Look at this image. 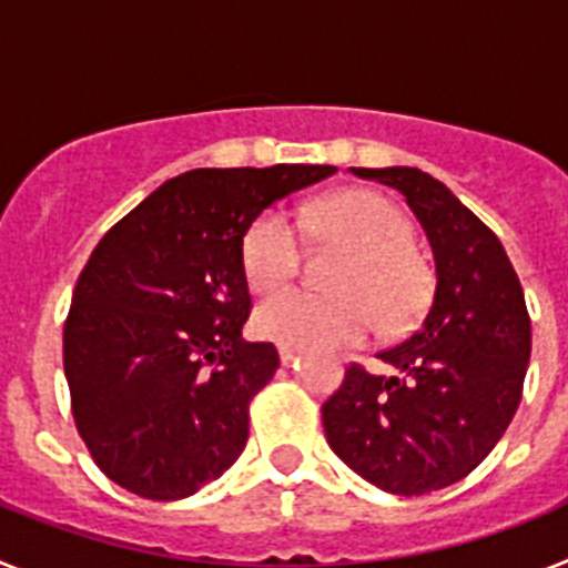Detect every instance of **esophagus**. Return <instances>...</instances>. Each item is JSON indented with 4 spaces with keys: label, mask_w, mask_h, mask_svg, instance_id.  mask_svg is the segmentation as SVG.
I'll return each mask as SVG.
<instances>
[{
    "label": "esophagus",
    "mask_w": 568,
    "mask_h": 568,
    "mask_svg": "<svg viewBox=\"0 0 568 568\" xmlns=\"http://www.w3.org/2000/svg\"><path fill=\"white\" fill-rule=\"evenodd\" d=\"M278 358L281 364H290V361H295V349H290V346H278Z\"/></svg>",
    "instance_id": "obj_1"
}]
</instances>
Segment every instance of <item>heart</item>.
Returning a JSON list of instances; mask_svg holds the SVG:
<instances>
[{
  "mask_svg": "<svg viewBox=\"0 0 568 568\" xmlns=\"http://www.w3.org/2000/svg\"><path fill=\"white\" fill-rule=\"evenodd\" d=\"M304 232L318 244L349 250L335 273L338 295L290 290L255 310V333L290 349H341L373 333L400 335L429 295V275L413 253V224L398 207L366 190L301 207L298 224L284 210H264L241 239V273L253 293L293 281L304 261Z\"/></svg>",
  "mask_w": 568,
  "mask_h": 568,
  "instance_id": "obj_1",
  "label": "heart"
}]
</instances>
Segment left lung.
<instances>
[{"label":"left lung","instance_id":"1","mask_svg":"<svg viewBox=\"0 0 568 568\" xmlns=\"http://www.w3.org/2000/svg\"><path fill=\"white\" fill-rule=\"evenodd\" d=\"M400 190L435 255L420 327L378 358L395 375L349 364L321 406L333 453L393 495L466 478L495 449L524 395L531 321L504 244L438 179L415 168H353Z\"/></svg>","mask_w":568,"mask_h":568}]
</instances>
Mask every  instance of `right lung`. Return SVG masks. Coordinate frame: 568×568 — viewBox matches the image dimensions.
<instances>
[{
    "label": "right lung",
    "instance_id": "add662e5",
    "mask_svg": "<svg viewBox=\"0 0 568 568\" xmlns=\"http://www.w3.org/2000/svg\"><path fill=\"white\" fill-rule=\"evenodd\" d=\"M329 164L202 168L175 175L90 253L64 318L70 413L90 458L148 500L187 498L233 466L250 400L278 369L241 341L250 290L241 239Z\"/></svg>",
    "mask_w": 568,
    "mask_h": 568
}]
</instances>
